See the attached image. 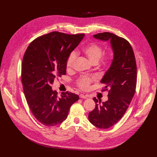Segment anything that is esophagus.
I'll list each match as a JSON object with an SVG mask.
<instances>
[{
  "label": "esophagus",
  "mask_w": 157,
  "mask_h": 157,
  "mask_svg": "<svg viewBox=\"0 0 157 157\" xmlns=\"http://www.w3.org/2000/svg\"><path fill=\"white\" fill-rule=\"evenodd\" d=\"M87 97H88L87 95H85L83 94H80L79 95V98H86Z\"/></svg>",
  "instance_id": "obj_1"
}]
</instances>
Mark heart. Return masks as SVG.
<instances>
[{
  "label": "heart",
  "instance_id": "obj_1",
  "mask_svg": "<svg viewBox=\"0 0 157 157\" xmlns=\"http://www.w3.org/2000/svg\"><path fill=\"white\" fill-rule=\"evenodd\" d=\"M82 52L88 58L92 63L96 64L101 59V64L104 67L108 66L111 61V56L109 55L102 56L103 53V48L101 46L97 43H91L86 45L82 49ZM77 58L76 52L72 51L68 55L66 60L65 65L67 70L72 69L74 63ZM97 80L95 76H81L76 80V84L82 90H87L90 84Z\"/></svg>",
  "mask_w": 157,
  "mask_h": 157
}]
</instances>
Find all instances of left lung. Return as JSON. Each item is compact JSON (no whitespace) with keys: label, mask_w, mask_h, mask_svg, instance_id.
<instances>
[{"label":"left lung","mask_w":157,"mask_h":157,"mask_svg":"<svg viewBox=\"0 0 157 157\" xmlns=\"http://www.w3.org/2000/svg\"><path fill=\"white\" fill-rule=\"evenodd\" d=\"M102 40H111L114 59L109 69L101 80L105 86L102 92H108V100L101 103L95 97V109L89 113L90 123L99 128L111 127L123 117L135 94L137 66L133 49L125 39L110 32L94 36Z\"/></svg>","instance_id":"1"}]
</instances>
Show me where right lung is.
<instances>
[{
  "label": "right lung",
  "instance_id": "obj_1",
  "mask_svg": "<svg viewBox=\"0 0 157 157\" xmlns=\"http://www.w3.org/2000/svg\"><path fill=\"white\" fill-rule=\"evenodd\" d=\"M84 36L52 32L32 41L24 54L21 82L25 96L33 115L45 126L63 122L72 104L79 100L78 95L69 92L58 97L52 85L56 78L66 74L67 58Z\"/></svg>",
  "mask_w": 157,
  "mask_h": 157
}]
</instances>
